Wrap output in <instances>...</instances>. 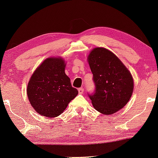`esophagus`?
Returning a JSON list of instances; mask_svg holds the SVG:
<instances>
[{"mask_svg": "<svg viewBox=\"0 0 158 158\" xmlns=\"http://www.w3.org/2000/svg\"><path fill=\"white\" fill-rule=\"evenodd\" d=\"M83 92H84V89H83V88H79L78 89V93L80 94H82V93H83Z\"/></svg>", "mask_w": 158, "mask_h": 158, "instance_id": "obj_1", "label": "esophagus"}]
</instances>
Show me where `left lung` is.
Returning a JSON list of instances; mask_svg holds the SVG:
<instances>
[{
    "mask_svg": "<svg viewBox=\"0 0 158 158\" xmlns=\"http://www.w3.org/2000/svg\"><path fill=\"white\" fill-rule=\"evenodd\" d=\"M87 59L95 85L94 93H87L93 106L103 114H113L125 106L132 95L131 73L106 48L93 49Z\"/></svg>",
    "mask_w": 158,
    "mask_h": 158,
    "instance_id": "8db88e82",
    "label": "left lung"
}]
</instances>
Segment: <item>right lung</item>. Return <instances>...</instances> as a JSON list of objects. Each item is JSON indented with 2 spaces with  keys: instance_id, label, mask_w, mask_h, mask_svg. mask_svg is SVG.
<instances>
[{
  "instance_id": "obj_1",
  "label": "right lung",
  "mask_w": 158,
  "mask_h": 158,
  "mask_svg": "<svg viewBox=\"0 0 158 158\" xmlns=\"http://www.w3.org/2000/svg\"><path fill=\"white\" fill-rule=\"evenodd\" d=\"M60 57L45 59L33 73L27 86L28 100L36 112L48 118L61 115L78 94L65 73Z\"/></svg>"
}]
</instances>
